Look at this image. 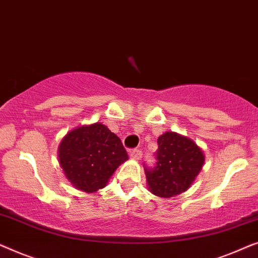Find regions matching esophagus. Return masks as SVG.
Returning a JSON list of instances; mask_svg holds the SVG:
<instances>
[{
	"instance_id": "34e87169",
	"label": "esophagus",
	"mask_w": 258,
	"mask_h": 258,
	"mask_svg": "<svg viewBox=\"0 0 258 258\" xmlns=\"http://www.w3.org/2000/svg\"><path fill=\"white\" fill-rule=\"evenodd\" d=\"M141 157H143V154H141V151L139 150H132L130 152V158L132 159V160H140Z\"/></svg>"
}]
</instances>
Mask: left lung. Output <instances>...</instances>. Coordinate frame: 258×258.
Returning <instances> with one entry per match:
<instances>
[{"mask_svg":"<svg viewBox=\"0 0 258 258\" xmlns=\"http://www.w3.org/2000/svg\"><path fill=\"white\" fill-rule=\"evenodd\" d=\"M157 166L145 169L148 190L155 197H176L194 182L205 164V154L193 139L176 132L158 138Z\"/></svg>","mask_w":258,"mask_h":258,"instance_id":"obj_1","label":"left lung"}]
</instances>
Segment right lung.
<instances>
[{"label": "right lung", "instance_id": "right-lung-1", "mask_svg": "<svg viewBox=\"0 0 258 258\" xmlns=\"http://www.w3.org/2000/svg\"><path fill=\"white\" fill-rule=\"evenodd\" d=\"M126 160L128 155L121 140L101 122L71 130L58 146V161L65 177L72 187L85 193L106 186Z\"/></svg>", "mask_w": 258, "mask_h": 258}]
</instances>
